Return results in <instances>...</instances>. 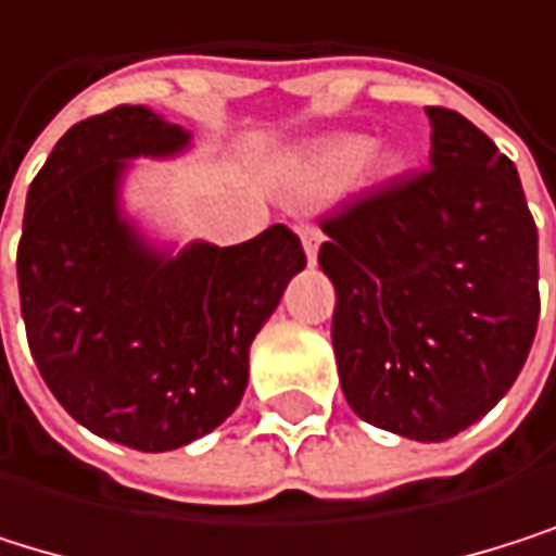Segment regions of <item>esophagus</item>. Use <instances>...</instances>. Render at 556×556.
Instances as JSON below:
<instances>
[{
  "mask_svg": "<svg viewBox=\"0 0 556 556\" xmlns=\"http://www.w3.org/2000/svg\"><path fill=\"white\" fill-rule=\"evenodd\" d=\"M298 238L304 244V255H308V262L315 265L318 262V248H321V231L315 225H298Z\"/></svg>",
  "mask_w": 556,
  "mask_h": 556,
  "instance_id": "esophagus-1",
  "label": "esophagus"
}]
</instances>
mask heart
Here are the masks:
<instances>
[{"instance_id": "b5f03b06", "label": "heart", "mask_w": 556, "mask_h": 556, "mask_svg": "<svg viewBox=\"0 0 556 556\" xmlns=\"http://www.w3.org/2000/svg\"><path fill=\"white\" fill-rule=\"evenodd\" d=\"M371 154H375V138H368V135H357V131L331 135L325 142H318L308 152V159H304L301 181L312 191H334V188H344L368 162L378 172L391 168L388 155H376L371 160Z\"/></svg>"}]
</instances>
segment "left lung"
Returning a JSON list of instances; mask_svg holds the SVG:
<instances>
[{
	"mask_svg": "<svg viewBox=\"0 0 556 556\" xmlns=\"http://www.w3.org/2000/svg\"><path fill=\"white\" fill-rule=\"evenodd\" d=\"M431 168L321 222L331 341L361 421L447 441L510 391L534 344L538 225L517 168L451 109H428Z\"/></svg>",
	"mask_w": 556,
	"mask_h": 556,
	"instance_id": "obj_1",
	"label": "left lung"
}]
</instances>
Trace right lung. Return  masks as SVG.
<instances>
[{
	"label": "right lung",
	"instance_id": "right-lung-1",
	"mask_svg": "<svg viewBox=\"0 0 556 556\" xmlns=\"http://www.w3.org/2000/svg\"><path fill=\"white\" fill-rule=\"evenodd\" d=\"M191 131L146 105L72 125L25 195L18 298L36 368L92 434L175 451L215 431L248 388V348L304 268L294 231L152 241L122 205L135 159H175Z\"/></svg>",
	"mask_w": 556,
	"mask_h": 556
}]
</instances>
